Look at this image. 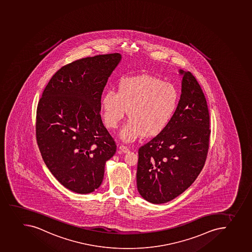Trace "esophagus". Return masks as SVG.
Returning a JSON list of instances; mask_svg holds the SVG:
<instances>
[{
    "instance_id": "1",
    "label": "esophagus",
    "mask_w": 252,
    "mask_h": 252,
    "mask_svg": "<svg viewBox=\"0 0 252 252\" xmlns=\"http://www.w3.org/2000/svg\"><path fill=\"white\" fill-rule=\"evenodd\" d=\"M119 150H120L122 153H123V154H126V153H129V149L127 148L126 146H123V145H121L120 147H119Z\"/></svg>"
}]
</instances>
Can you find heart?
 <instances>
[{
    "label": "heart",
    "instance_id": "1",
    "mask_svg": "<svg viewBox=\"0 0 252 252\" xmlns=\"http://www.w3.org/2000/svg\"><path fill=\"white\" fill-rule=\"evenodd\" d=\"M180 95L175 85L152 75L126 77L117 91L108 90L101 100L106 126L115 129L128 110L129 119L120 132L123 141L161 134L175 116Z\"/></svg>",
    "mask_w": 252,
    "mask_h": 252
}]
</instances>
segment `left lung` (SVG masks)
Segmentation results:
<instances>
[{
	"label": "left lung",
	"mask_w": 252,
	"mask_h": 252,
	"mask_svg": "<svg viewBox=\"0 0 252 252\" xmlns=\"http://www.w3.org/2000/svg\"><path fill=\"white\" fill-rule=\"evenodd\" d=\"M179 72L182 89L174 118L139 149L137 189L151 203H165L185 192L201 172L208 153L210 115L203 91L191 72Z\"/></svg>",
	"instance_id": "obj_1"
}]
</instances>
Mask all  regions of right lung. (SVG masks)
<instances>
[{"instance_id":"right-lung-1","label":"right lung","mask_w":252,"mask_h":252,"mask_svg":"<svg viewBox=\"0 0 252 252\" xmlns=\"http://www.w3.org/2000/svg\"><path fill=\"white\" fill-rule=\"evenodd\" d=\"M120 54L83 58L55 72L36 109V142L46 166L72 192L87 194L103 181L117 145L101 119V95Z\"/></svg>"}]
</instances>
